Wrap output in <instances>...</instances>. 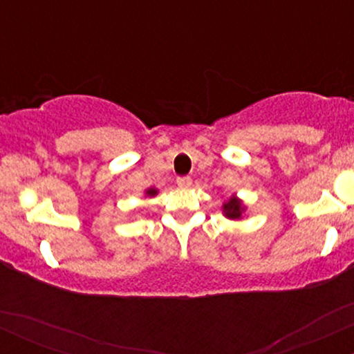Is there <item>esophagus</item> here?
I'll list each match as a JSON object with an SVG mask.
<instances>
[{
  "instance_id": "1",
  "label": "esophagus",
  "mask_w": 354,
  "mask_h": 354,
  "mask_svg": "<svg viewBox=\"0 0 354 354\" xmlns=\"http://www.w3.org/2000/svg\"><path fill=\"white\" fill-rule=\"evenodd\" d=\"M176 183H178V186H181V188H189L191 183H193V181H191L189 176H180L176 180Z\"/></svg>"
}]
</instances>
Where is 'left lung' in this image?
<instances>
[{
	"label": "left lung",
	"mask_w": 354,
	"mask_h": 354,
	"mask_svg": "<svg viewBox=\"0 0 354 354\" xmlns=\"http://www.w3.org/2000/svg\"><path fill=\"white\" fill-rule=\"evenodd\" d=\"M223 208H225V214L228 218H231V219H236V218H239L241 216V203H239L236 198H231V200L226 203L225 206H223Z\"/></svg>",
	"instance_id": "1"
}]
</instances>
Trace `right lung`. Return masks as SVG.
<instances>
[{"label":"right lung","instance_id":"right-lung-1","mask_svg":"<svg viewBox=\"0 0 354 354\" xmlns=\"http://www.w3.org/2000/svg\"><path fill=\"white\" fill-rule=\"evenodd\" d=\"M148 194H156V191H154V189H149V191H148Z\"/></svg>","mask_w":354,"mask_h":354}]
</instances>
